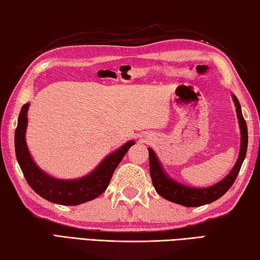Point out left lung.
Instances as JSON below:
<instances>
[{
  "instance_id": "8db88e82",
  "label": "left lung",
  "mask_w": 260,
  "mask_h": 260,
  "mask_svg": "<svg viewBox=\"0 0 260 260\" xmlns=\"http://www.w3.org/2000/svg\"><path fill=\"white\" fill-rule=\"evenodd\" d=\"M233 101H234L236 107L237 119H239L240 129H241V148L239 158L235 162L234 167L227 174V177L223 178L221 181L213 184V186L206 188H192L184 186L182 183H179L166 174L162 170L160 161L158 160L155 151L149 148V170H150V175L152 180V184L155 187L156 191L159 193L165 200L173 202L188 208H196V206H202L204 204L212 203L217 201L222 195L228 191L235 179L239 174L241 166L243 164V160L246 155V149H248V127L242 116V110L239 100L236 99L235 95H233Z\"/></svg>"
}]
</instances>
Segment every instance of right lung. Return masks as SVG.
<instances>
[{"label": "right lung", "instance_id": "right-lung-1", "mask_svg": "<svg viewBox=\"0 0 260 260\" xmlns=\"http://www.w3.org/2000/svg\"><path fill=\"white\" fill-rule=\"evenodd\" d=\"M28 108L29 104L26 103L20 110L18 125L15 132V149L17 160L29 187L45 200L61 205H79L95 200L103 193L109 186L114 170L128 149L135 144L134 141H128L116 151L110 153L86 177L74 180L52 178L39 169L26 146L25 134L27 128Z\"/></svg>", "mask_w": 260, "mask_h": 260}]
</instances>
